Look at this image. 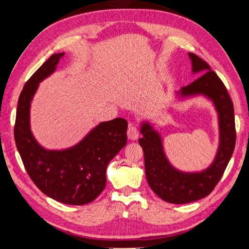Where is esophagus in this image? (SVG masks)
I'll list each match as a JSON object with an SVG mask.
<instances>
[{
  "instance_id": "obj_1",
  "label": "esophagus",
  "mask_w": 249,
  "mask_h": 249,
  "mask_svg": "<svg viewBox=\"0 0 249 249\" xmlns=\"http://www.w3.org/2000/svg\"><path fill=\"white\" fill-rule=\"evenodd\" d=\"M127 137L130 140H137L139 137V128L137 125L129 124L127 129Z\"/></svg>"
}]
</instances>
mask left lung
<instances>
[{
	"instance_id": "left-lung-1",
	"label": "left lung",
	"mask_w": 249,
	"mask_h": 249,
	"mask_svg": "<svg viewBox=\"0 0 249 249\" xmlns=\"http://www.w3.org/2000/svg\"><path fill=\"white\" fill-rule=\"evenodd\" d=\"M193 71L201 72L199 78L182 88V95L204 94L213 100L219 115L220 144L214 162L200 173H184L171 167L163 154L161 140L149 124L141 127L139 144L144 154L145 176L151 189L169 203L183 204L209 196L220 181L233 154L236 133L233 103L224 82L211 70L210 65L194 53Z\"/></svg>"
}]
</instances>
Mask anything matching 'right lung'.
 Masks as SVG:
<instances>
[{"label": "right lung", "mask_w": 249, "mask_h": 249, "mask_svg": "<svg viewBox=\"0 0 249 249\" xmlns=\"http://www.w3.org/2000/svg\"><path fill=\"white\" fill-rule=\"evenodd\" d=\"M64 53L51 55L25 82L15 122V141L32 181L48 197L71 205L92 202L106 186L109 161L127 141V121L103 122L80 143L65 151H47L30 130V104L38 82L55 70Z\"/></svg>", "instance_id": "obj_1"}]
</instances>
